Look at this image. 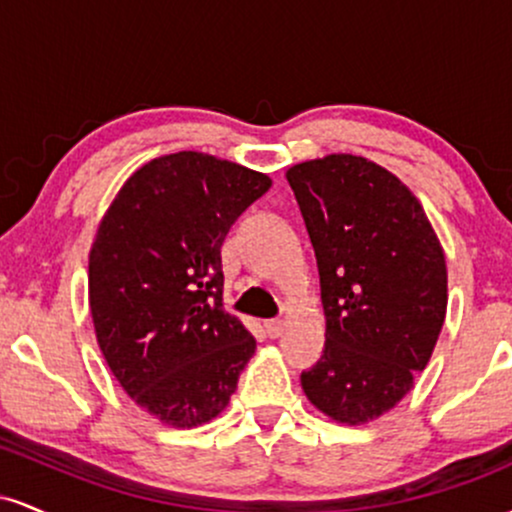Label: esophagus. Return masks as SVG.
Instances as JSON below:
<instances>
[{"mask_svg": "<svg viewBox=\"0 0 512 512\" xmlns=\"http://www.w3.org/2000/svg\"><path fill=\"white\" fill-rule=\"evenodd\" d=\"M284 327H286L284 320H267V322H264V332H267L272 339L281 337V334H284Z\"/></svg>", "mask_w": 512, "mask_h": 512, "instance_id": "34e87169", "label": "esophagus"}]
</instances>
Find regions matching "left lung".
I'll return each mask as SVG.
<instances>
[{"instance_id":"1","label":"left lung","mask_w":512,"mask_h":512,"mask_svg":"<svg viewBox=\"0 0 512 512\" xmlns=\"http://www.w3.org/2000/svg\"><path fill=\"white\" fill-rule=\"evenodd\" d=\"M320 272L325 349L301 385L322 414L366 424L426 368L448 308V269L419 199L363 156L286 173Z\"/></svg>"}]
</instances>
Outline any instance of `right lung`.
Segmentation results:
<instances>
[{
    "mask_svg": "<svg viewBox=\"0 0 512 512\" xmlns=\"http://www.w3.org/2000/svg\"><path fill=\"white\" fill-rule=\"evenodd\" d=\"M272 187L264 173L197 151L149 161L117 192L88 255V303L110 370L173 428L219 416L255 337L223 310L221 245Z\"/></svg>",
    "mask_w": 512,
    "mask_h": 512,
    "instance_id": "1",
    "label": "right lung"
}]
</instances>
